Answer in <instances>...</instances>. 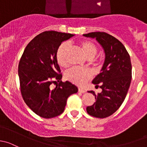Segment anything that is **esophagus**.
Wrapping results in <instances>:
<instances>
[{
    "label": "esophagus",
    "mask_w": 147,
    "mask_h": 147,
    "mask_svg": "<svg viewBox=\"0 0 147 147\" xmlns=\"http://www.w3.org/2000/svg\"><path fill=\"white\" fill-rule=\"evenodd\" d=\"M78 92H80V93H86V90H85L84 88H78Z\"/></svg>",
    "instance_id": "esophagus-1"
}]
</instances>
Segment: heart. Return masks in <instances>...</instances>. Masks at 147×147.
<instances>
[{"label": "heart", "mask_w": 147, "mask_h": 147, "mask_svg": "<svg viewBox=\"0 0 147 147\" xmlns=\"http://www.w3.org/2000/svg\"><path fill=\"white\" fill-rule=\"evenodd\" d=\"M80 47L84 51L85 56L89 59H92V63L96 66L100 63V59L98 57H95L98 52L96 45L90 41H81L79 43ZM69 49V45L66 42H63L57 48L56 51V59L57 63L61 67L66 66V54ZM92 76V73L87 69H81L78 67H72L67 70L65 73V78L70 82L76 85L82 86Z\"/></svg>", "instance_id": "heart-1"}]
</instances>
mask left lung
Returning a JSON list of instances; mask_svg holds the SVG:
<instances>
[{
    "mask_svg": "<svg viewBox=\"0 0 147 147\" xmlns=\"http://www.w3.org/2000/svg\"><path fill=\"white\" fill-rule=\"evenodd\" d=\"M96 38L102 45L105 53V60L102 72L93 81V84L102 89L95 96L96 102L86 107L90 115L105 118L115 113L125 99L131 80V63L129 53L122 42L104 32H94L84 34Z\"/></svg>",
    "mask_w": 147,
    "mask_h": 147,
    "instance_id": "8db88e82",
    "label": "left lung"
}]
</instances>
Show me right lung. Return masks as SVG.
I'll return each mask as SVG.
<instances>
[{
  "label": "right lung",
  "mask_w": 147,
  "mask_h": 147,
  "mask_svg": "<svg viewBox=\"0 0 147 147\" xmlns=\"http://www.w3.org/2000/svg\"><path fill=\"white\" fill-rule=\"evenodd\" d=\"M69 33L45 31L32 39L23 51L18 75L21 95L27 105L43 118H52L64 111L67 98L78 88L69 81L62 82L56 59V51ZM59 82L54 89L51 85Z\"/></svg>",
  "instance_id": "right-lung-1"
}]
</instances>
